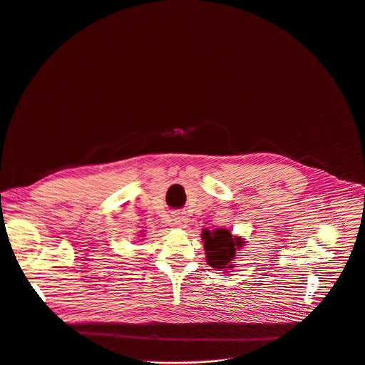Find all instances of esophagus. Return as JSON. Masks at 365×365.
I'll use <instances>...</instances> for the list:
<instances>
[{
  "mask_svg": "<svg viewBox=\"0 0 365 365\" xmlns=\"http://www.w3.org/2000/svg\"><path fill=\"white\" fill-rule=\"evenodd\" d=\"M173 222H174V225H175L177 227L185 229V227H187V223H188V215L185 214V211H177V212L174 214Z\"/></svg>",
  "mask_w": 365,
  "mask_h": 365,
  "instance_id": "34e87169",
  "label": "esophagus"
}]
</instances>
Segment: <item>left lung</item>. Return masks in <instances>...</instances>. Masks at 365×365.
<instances>
[{
	"mask_svg": "<svg viewBox=\"0 0 365 365\" xmlns=\"http://www.w3.org/2000/svg\"><path fill=\"white\" fill-rule=\"evenodd\" d=\"M201 240L204 242L205 260L212 269L232 272L235 266L236 250L245 246V239L235 236L227 229H202Z\"/></svg>",
	"mask_w": 365,
	"mask_h": 365,
	"instance_id": "left-lung-1",
	"label": "left lung"
}]
</instances>
